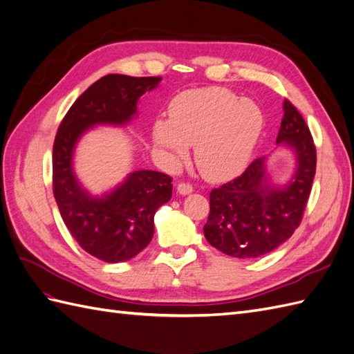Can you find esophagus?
<instances>
[{
    "label": "esophagus",
    "instance_id": "34e87169",
    "mask_svg": "<svg viewBox=\"0 0 354 354\" xmlns=\"http://www.w3.org/2000/svg\"><path fill=\"white\" fill-rule=\"evenodd\" d=\"M177 192H178L180 195H189V194L194 192V187H192L191 183H178Z\"/></svg>",
    "mask_w": 354,
    "mask_h": 354
}]
</instances>
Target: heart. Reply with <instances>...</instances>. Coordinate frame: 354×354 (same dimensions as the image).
<instances>
[{
  "instance_id": "1",
  "label": "heart",
  "mask_w": 354,
  "mask_h": 354,
  "mask_svg": "<svg viewBox=\"0 0 354 354\" xmlns=\"http://www.w3.org/2000/svg\"><path fill=\"white\" fill-rule=\"evenodd\" d=\"M169 120L153 126V141L171 162H183L195 145V162L210 180L242 172L260 140L264 115L257 103L222 87L178 94L168 109Z\"/></svg>"
}]
</instances>
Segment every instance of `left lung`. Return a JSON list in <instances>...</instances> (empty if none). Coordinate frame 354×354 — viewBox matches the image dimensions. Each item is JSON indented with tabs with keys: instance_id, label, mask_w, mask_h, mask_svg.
Segmentation results:
<instances>
[{
	"instance_id": "left-lung-1",
	"label": "left lung",
	"mask_w": 354,
	"mask_h": 354,
	"mask_svg": "<svg viewBox=\"0 0 354 354\" xmlns=\"http://www.w3.org/2000/svg\"><path fill=\"white\" fill-rule=\"evenodd\" d=\"M277 145L295 151L296 171L288 183L270 182L263 156L242 176L210 192L204 236L221 252L236 258L266 255L300 225L314 182L317 151L304 117L287 99Z\"/></svg>"
}]
</instances>
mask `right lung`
<instances>
[{"label":"right lung","instance_id":"add662e5","mask_svg":"<svg viewBox=\"0 0 354 354\" xmlns=\"http://www.w3.org/2000/svg\"><path fill=\"white\" fill-rule=\"evenodd\" d=\"M162 77L106 75L85 90L67 111L54 141L53 185L62 218L85 252L106 263L127 261L150 243L154 213L172 195V178L138 169L103 195H91L73 171L77 141L99 124L126 126L136 117L138 100Z\"/></svg>","mask_w":354,"mask_h":354}]
</instances>
